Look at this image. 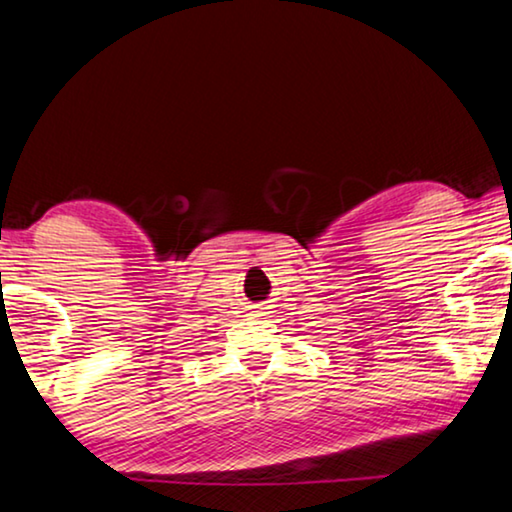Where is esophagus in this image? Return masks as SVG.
I'll use <instances>...</instances> for the list:
<instances>
[{"label": "esophagus", "instance_id": "esophagus-1", "mask_svg": "<svg viewBox=\"0 0 512 512\" xmlns=\"http://www.w3.org/2000/svg\"><path fill=\"white\" fill-rule=\"evenodd\" d=\"M256 313H261V311H256Z\"/></svg>", "mask_w": 512, "mask_h": 512}]
</instances>
